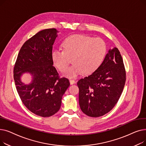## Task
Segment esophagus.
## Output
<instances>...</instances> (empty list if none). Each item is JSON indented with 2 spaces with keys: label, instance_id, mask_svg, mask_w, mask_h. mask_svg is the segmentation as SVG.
<instances>
[{
  "label": "esophagus",
  "instance_id": "34e87169",
  "mask_svg": "<svg viewBox=\"0 0 146 146\" xmlns=\"http://www.w3.org/2000/svg\"><path fill=\"white\" fill-rule=\"evenodd\" d=\"M70 85H73V84H74V83H76V81H75L74 80H73V79H70Z\"/></svg>",
  "mask_w": 146,
  "mask_h": 146
}]
</instances>
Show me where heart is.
<instances>
[{
  "instance_id": "heart-1",
  "label": "heart",
  "mask_w": 146,
  "mask_h": 146,
  "mask_svg": "<svg viewBox=\"0 0 146 146\" xmlns=\"http://www.w3.org/2000/svg\"><path fill=\"white\" fill-rule=\"evenodd\" d=\"M63 50L54 49L51 54L52 62L61 72L64 71L72 58L74 64L64 72L68 78H75L83 72L88 74L101 65L106 53V45L101 38L82 35L69 36L63 41Z\"/></svg>"
}]
</instances>
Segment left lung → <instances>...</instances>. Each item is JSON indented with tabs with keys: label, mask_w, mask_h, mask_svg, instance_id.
<instances>
[{
	"label": "left lung",
	"mask_w": 146,
	"mask_h": 146,
	"mask_svg": "<svg viewBox=\"0 0 146 146\" xmlns=\"http://www.w3.org/2000/svg\"><path fill=\"white\" fill-rule=\"evenodd\" d=\"M125 80L123 60L118 49L115 47L109 50L97 70L78 82L82 112L91 117L109 112L118 102Z\"/></svg>",
	"instance_id": "left-lung-1"
}]
</instances>
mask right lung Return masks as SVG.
I'll return each instance as SVG.
<instances>
[{
  "label": "right lung",
  "mask_w": 146,
  "mask_h": 146,
  "mask_svg": "<svg viewBox=\"0 0 146 146\" xmlns=\"http://www.w3.org/2000/svg\"><path fill=\"white\" fill-rule=\"evenodd\" d=\"M55 28L38 32L23 44L13 68V78L22 103L38 116L48 117L58 111L61 98L70 86L66 78H60L51 57L57 37ZM33 76L32 82L25 85L20 79L24 72Z\"/></svg>",
  "instance_id": "right-lung-1"
}]
</instances>
